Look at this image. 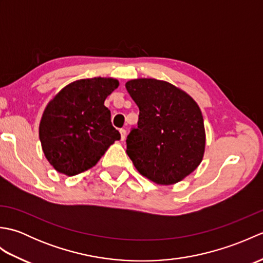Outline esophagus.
<instances>
[{
    "mask_svg": "<svg viewBox=\"0 0 263 263\" xmlns=\"http://www.w3.org/2000/svg\"><path fill=\"white\" fill-rule=\"evenodd\" d=\"M120 133H121V140L123 141V140H124V139H125V137H126V131L124 130V128H121Z\"/></svg>",
    "mask_w": 263,
    "mask_h": 263,
    "instance_id": "1",
    "label": "esophagus"
}]
</instances>
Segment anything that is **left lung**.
I'll list each match as a JSON object with an SVG mask.
<instances>
[{
  "label": "left lung",
  "instance_id": "1",
  "mask_svg": "<svg viewBox=\"0 0 263 263\" xmlns=\"http://www.w3.org/2000/svg\"><path fill=\"white\" fill-rule=\"evenodd\" d=\"M126 90L138 105V126L126 139V154L138 172L172 185L200 165L205 147L203 117L194 99L172 83L130 80Z\"/></svg>",
  "mask_w": 263,
  "mask_h": 263
}]
</instances>
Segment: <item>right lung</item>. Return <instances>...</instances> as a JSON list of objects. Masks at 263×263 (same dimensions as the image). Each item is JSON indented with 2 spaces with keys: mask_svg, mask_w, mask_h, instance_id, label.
<instances>
[{
  "mask_svg": "<svg viewBox=\"0 0 263 263\" xmlns=\"http://www.w3.org/2000/svg\"><path fill=\"white\" fill-rule=\"evenodd\" d=\"M119 87L113 78L81 79L65 86L46 106L39 140L48 163L73 176L91 168L121 135L105 99Z\"/></svg>",
  "mask_w": 263,
  "mask_h": 263,
  "instance_id": "add662e5",
  "label": "right lung"
}]
</instances>
